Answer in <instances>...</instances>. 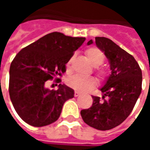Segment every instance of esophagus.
Here are the masks:
<instances>
[{
  "label": "esophagus",
  "instance_id": "obj_1",
  "mask_svg": "<svg viewBox=\"0 0 150 150\" xmlns=\"http://www.w3.org/2000/svg\"><path fill=\"white\" fill-rule=\"evenodd\" d=\"M80 95H81V93H80V92H79V91H75L74 96H75V97H77V96H80Z\"/></svg>",
  "mask_w": 150,
  "mask_h": 150
}]
</instances>
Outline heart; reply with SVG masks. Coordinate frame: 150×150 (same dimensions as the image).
Returning <instances> with one entry per match:
<instances>
[{"instance_id":"1","label":"heart","mask_w":150,"mask_h":150,"mask_svg":"<svg viewBox=\"0 0 150 150\" xmlns=\"http://www.w3.org/2000/svg\"><path fill=\"white\" fill-rule=\"evenodd\" d=\"M85 54H86L88 61L94 67H99L104 62V53L96 47L88 48L85 51ZM71 59H70L67 64V71L71 70ZM96 71L98 77L101 80H104L107 78L108 71L105 69L96 67ZM96 83H97V82L94 77H83V76L78 75H72L67 79V84L68 85L70 88H73L76 91H80V92H88V91H91L96 86Z\"/></svg>"}]
</instances>
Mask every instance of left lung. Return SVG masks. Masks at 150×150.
<instances>
[{
	"label": "left lung",
	"mask_w": 150,
	"mask_h": 150,
	"mask_svg": "<svg viewBox=\"0 0 150 150\" xmlns=\"http://www.w3.org/2000/svg\"><path fill=\"white\" fill-rule=\"evenodd\" d=\"M92 43L90 40L88 45ZM96 44L108 59L112 73L100 89L102 99L92 96L91 107L80 114L89 126L109 130L125 121L133 109L142 92V72L133 56L109 38L96 37Z\"/></svg>",
	"instance_id": "8db88e82"
}]
</instances>
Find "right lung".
<instances>
[{"label": "right lung", "mask_w": 150, "mask_h": 150, "mask_svg": "<svg viewBox=\"0 0 150 150\" xmlns=\"http://www.w3.org/2000/svg\"><path fill=\"white\" fill-rule=\"evenodd\" d=\"M85 38L53 32L21 50L12 61L8 91L18 116L30 125L42 127L55 122L63 104L74 97V90L59 84L58 90L46 88L47 80L59 81L66 64Z\"/></svg>", "instance_id": "obj_1"}]
</instances>
